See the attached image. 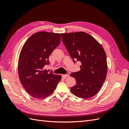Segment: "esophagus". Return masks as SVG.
<instances>
[{
  "mask_svg": "<svg viewBox=\"0 0 129 129\" xmlns=\"http://www.w3.org/2000/svg\"><path fill=\"white\" fill-rule=\"evenodd\" d=\"M69 76L68 75H62V78H63V79H66V78L68 77Z\"/></svg>",
  "mask_w": 129,
  "mask_h": 129,
  "instance_id": "1",
  "label": "esophagus"
}]
</instances>
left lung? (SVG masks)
I'll return each mask as SVG.
<instances>
[{
  "label": "left lung",
  "instance_id": "left-lung-1",
  "mask_svg": "<svg viewBox=\"0 0 129 129\" xmlns=\"http://www.w3.org/2000/svg\"><path fill=\"white\" fill-rule=\"evenodd\" d=\"M61 35L74 63L75 60L81 63L80 71L71 74L76 82L71 91L80 98H90L100 91L107 76V56L103 47L94 38L84 32Z\"/></svg>",
  "mask_w": 129,
  "mask_h": 129
}]
</instances>
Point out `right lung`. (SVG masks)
Instances as JSON below:
<instances>
[{"label": "right lung", "instance_id": "right-lung-1", "mask_svg": "<svg viewBox=\"0 0 129 129\" xmlns=\"http://www.w3.org/2000/svg\"><path fill=\"white\" fill-rule=\"evenodd\" d=\"M59 33L39 32L31 36L22 46L18 61V75L23 87L34 99H44L54 92L61 76L45 69L48 58L59 45Z\"/></svg>", "mask_w": 129, "mask_h": 129}]
</instances>
